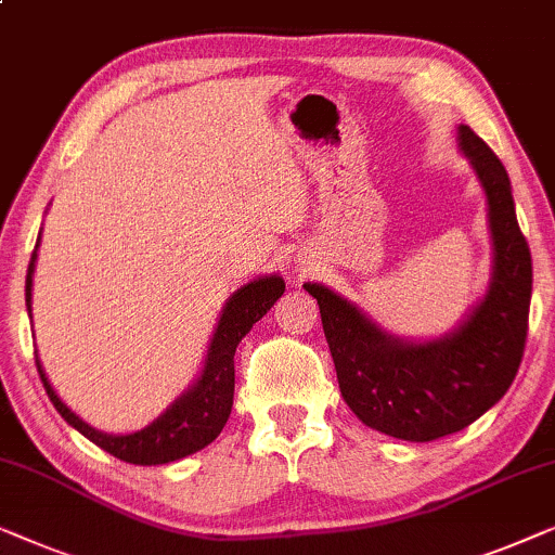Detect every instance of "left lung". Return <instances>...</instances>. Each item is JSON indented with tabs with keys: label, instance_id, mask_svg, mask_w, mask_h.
I'll list each match as a JSON object with an SVG mask.
<instances>
[{
	"label": "left lung",
	"instance_id": "left-lung-1",
	"mask_svg": "<svg viewBox=\"0 0 555 555\" xmlns=\"http://www.w3.org/2000/svg\"><path fill=\"white\" fill-rule=\"evenodd\" d=\"M457 151L486 193L493 244L486 294L457 326L433 339H402L334 288L304 284L319 304L349 410L372 430L408 442L460 433L486 415L508 392L526 347L533 263L515 218L511 178L467 125L457 128Z\"/></svg>",
	"mask_w": 555,
	"mask_h": 555
}]
</instances>
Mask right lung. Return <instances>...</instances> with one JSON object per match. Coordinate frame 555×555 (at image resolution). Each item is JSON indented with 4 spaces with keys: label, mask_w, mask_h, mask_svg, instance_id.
Wrapping results in <instances>:
<instances>
[{
    "label": "right lung",
    "mask_w": 555,
    "mask_h": 555,
    "mask_svg": "<svg viewBox=\"0 0 555 555\" xmlns=\"http://www.w3.org/2000/svg\"><path fill=\"white\" fill-rule=\"evenodd\" d=\"M42 231L37 236V246L33 251V261L27 269V284H25V301L29 319H33V276H35V263H37V248H40ZM284 279L279 274L259 276L248 281L241 288H236L229 299H225L221 317L210 337L206 359H203L201 374L191 382L189 389L181 397H176L151 425H145L143 430L113 435L103 433L98 427L67 408L60 400V395L54 392V387L47 379L44 366L37 357V370L44 382L47 395L54 404V410L65 417L69 427H75L77 433L88 437L90 442H95L98 448L111 452L122 463L132 465H166L173 460L189 457L193 452H198L216 440L221 435L225 420L231 415L233 404V354H236L238 341L251 332V326L274 307L276 299L284 294Z\"/></svg>",
    "instance_id": "right-lung-1"
}]
</instances>
